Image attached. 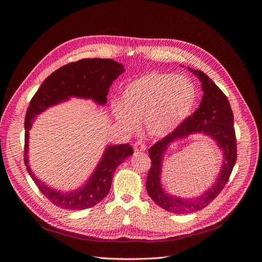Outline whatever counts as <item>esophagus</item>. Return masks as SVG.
I'll list each match as a JSON object with an SVG mask.
<instances>
[{"instance_id":"34e87169","label":"esophagus","mask_w":262,"mask_h":262,"mask_svg":"<svg viewBox=\"0 0 262 262\" xmlns=\"http://www.w3.org/2000/svg\"><path fill=\"white\" fill-rule=\"evenodd\" d=\"M133 148H134V150H136V152H144V150L146 149V145H145L144 142L138 141V142H136V143H134Z\"/></svg>"}]
</instances>
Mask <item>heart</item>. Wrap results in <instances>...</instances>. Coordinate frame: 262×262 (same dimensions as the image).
<instances>
[{
    "instance_id": "heart-1",
    "label": "heart",
    "mask_w": 262,
    "mask_h": 262,
    "mask_svg": "<svg viewBox=\"0 0 262 262\" xmlns=\"http://www.w3.org/2000/svg\"><path fill=\"white\" fill-rule=\"evenodd\" d=\"M193 84L185 76L150 72L126 85L120 104L113 105V113L125 130L138 129L143 120L148 134L168 136L188 117L195 100Z\"/></svg>"
}]
</instances>
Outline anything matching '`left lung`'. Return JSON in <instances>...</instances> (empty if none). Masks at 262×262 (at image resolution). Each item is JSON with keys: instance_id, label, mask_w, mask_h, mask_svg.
I'll list each match as a JSON object with an SVG mask.
<instances>
[{"instance_id": "obj_1", "label": "left lung", "mask_w": 262, "mask_h": 262, "mask_svg": "<svg viewBox=\"0 0 262 262\" xmlns=\"http://www.w3.org/2000/svg\"><path fill=\"white\" fill-rule=\"evenodd\" d=\"M189 71L199 77L201 82L203 96L199 108L182 121L175 131L148 149L152 166L146 179L147 193L158 207L175 214L192 213L209 205L226 185L236 162L234 116L227 97L207 74L199 70L189 69ZM198 133L215 140L221 149L224 161L220 172L213 185L200 196L194 198L172 196L162 188L160 181L163 155L172 143Z\"/></svg>"}]
</instances>
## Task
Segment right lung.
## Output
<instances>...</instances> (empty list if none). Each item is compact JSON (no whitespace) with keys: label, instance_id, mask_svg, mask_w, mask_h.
Instances as JSON below:
<instances>
[{"label":"right lung","instance_id":"add662e5","mask_svg":"<svg viewBox=\"0 0 262 262\" xmlns=\"http://www.w3.org/2000/svg\"><path fill=\"white\" fill-rule=\"evenodd\" d=\"M124 72L121 63L112 59H82L58 69L46 78L31 98L25 118V161L30 177L39 190L57 207L66 210H84L94 207L108 194L116 168L125 158L133 154L126 144L108 145L90 178L80 188L62 191L48 186L39 179L28 161L29 130L35 118L48 108L59 105L70 98L91 99L105 106L109 87Z\"/></svg>","mask_w":262,"mask_h":262}]
</instances>
